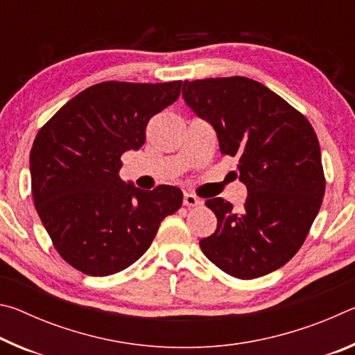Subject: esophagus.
<instances>
[{
	"mask_svg": "<svg viewBox=\"0 0 355 355\" xmlns=\"http://www.w3.org/2000/svg\"><path fill=\"white\" fill-rule=\"evenodd\" d=\"M183 205L188 207V208H191V207H200V205H203V200L199 199V197L194 196V194H189V192H184V196H183Z\"/></svg>",
	"mask_w": 355,
	"mask_h": 355,
	"instance_id": "obj_1",
	"label": "esophagus"
}]
</instances>
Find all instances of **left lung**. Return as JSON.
Wrapping results in <instances>:
<instances>
[{
	"label": "left lung",
	"mask_w": 355,
	"mask_h": 355,
	"mask_svg": "<svg viewBox=\"0 0 355 355\" xmlns=\"http://www.w3.org/2000/svg\"><path fill=\"white\" fill-rule=\"evenodd\" d=\"M183 98L213 125L220 153L239 159L235 175L248 186L239 211L222 197L205 202L218 228L200 239L202 252L241 280L275 271L304 244L326 191L313 127L280 95L244 76L186 80Z\"/></svg>",
	"instance_id": "obj_1"
}]
</instances>
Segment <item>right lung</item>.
Here are the masks:
<instances>
[{"instance_id": "obj_1", "label": "right lung", "mask_w": 355, "mask_h": 355, "mask_svg": "<svg viewBox=\"0 0 355 355\" xmlns=\"http://www.w3.org/2000/svg\"><path fill=\"white\" fill-rule=\"evenodd\" d=\"M182 81H105L67 101L35 136L34 207L70 266L105 277L146 254L161 220L182 207L175 186L142 191L119 177L122 155L146 142L148 120L178 98Z\"/></svg>"}]
</instances>
